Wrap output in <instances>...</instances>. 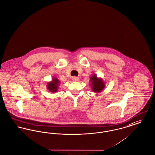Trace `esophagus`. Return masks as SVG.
Instances as JSON below:
<instances>
[{
  "label": "esophagus",
  "mask_w": 155,
  "mask_h": 155,
  "mask_svg": "<svg viewBox=\"0 0 155 155\" xmlns=\"http://www.w3.org/2000/svg\"><path fill=\"white\" fill-rule=\"evenodd\" d=\"M72 80H73V81H74V82H77V81H79V78L78 77H73V78H72Z\"/></svg>",
  "instance_id": "obj_1"
}]
</instances>
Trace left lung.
Listing matches in <instances>:
<instances>
[{
	"instance_id": "obj_1",
	"label": "left lung",
	"mask_w": 155,
	"mask_h": 155,
	"mask_svg": "<svg viewBox=\"0 0 155 155\" xmlns=\"http://www.w3.org/2000/svg\"><path fill=\"white\" fill-rule=\"evenodd\" d=\"M90 86L92 91L96 93H100L105 88V83L103 79L101 77H98L95 74H92L90 80Z\"/></svg>"
}]
</instances>
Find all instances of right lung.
Segmentation results:
<instances>
[{"mask_svg":"<svg viewBox=\"0 0 155 155\" xmlns=\"http://www.w3.org/2000/svg\"><path fill=\"white\" fill-rule=\"evenodd\" d=\"M60 84V81L58 80V79L53 77L51 81L47 82V89L50 92L52 93H54L58 91Z\"/></svg>","mask_w":155,"mask_h":155,"instance_id":"obj_1","label":"right lung"}]
</instances>
